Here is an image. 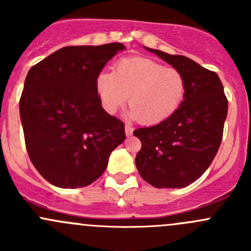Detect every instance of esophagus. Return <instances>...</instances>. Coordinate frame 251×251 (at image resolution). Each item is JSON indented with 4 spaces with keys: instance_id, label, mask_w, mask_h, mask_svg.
<instances>
[{
    "instance_id": "esophagus-1",
    "label": "esophagus",
    "mask_w": 251,
    "mask_h": 251,
    "mask_svg": "<svg viewBox=\"0 0 251 251\" xmlns=\"http://www.w3.org/2000/svg\"><path fill=\"white\" fill-rule=\"evenodd\" d=\"M132 132H133L132 126L126 125V126H125V133H126V136H131V135H132Z\"/></svg>"
}]
</instances>
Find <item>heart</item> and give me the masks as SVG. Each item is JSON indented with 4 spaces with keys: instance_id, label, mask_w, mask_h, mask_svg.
<instances>
[{
    "instance_id": "b5f03b06",
    "label": "heart",
    "mask_w": 251,
    "mask_h": 251,
    "mask_svg": "<svg viewBox=\"0 0 251 251\" xmlns=\"http://www.w3.org/2000/svg\"><path fill=\"white\" fill-rule=\"evenodd\" d=\"M96 91L103 109L115 114L128 100V115L153 125L165 121L183 103L187 81L183 73L144 57L118 60L111 73H100Z\"/></svg>"
}]
</instances>
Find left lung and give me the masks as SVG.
Masks as SVG:
<instances>
[{"label": "left lung", "instance_id": "obj_1", "mask_svg": "<svg viewBox=\"0 0 251 251\" xmlns=\"http://www.w3.org/2000/svg\"><path fill=\"white\" fill-rule=\"evenodd\" d=\"M146 48L183 73L187 92L174 115L133 131L142 143L136 166L153 187L183 188L198 179L214 160L224 135L228 100L215 72L183 55Z\"/></svg>", "mask_w": 251, "mask_h": 251}]
</instances>
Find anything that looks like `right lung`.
I'll return each instance as SVG.
<instances>
[{
  "mask_svg": "<svg viewBox=\"0 0 251 251\" xmlns=\"http://www.w3.org/2000/svg\"><path fill=\"white\" fill-rule=\"evenodd\" d=\"M123 50L120 42L68 46L30 68L19 102L25 146L53 186L95 182L125 140V124L103 109L96 91L100 70Z\"/></svg>",
  "mask_w": 251,
  "mask_h": 251,
  "instance_id": "obj_1",
  "label": "right lung"
}]
</instances>
